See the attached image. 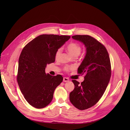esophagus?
<instances>
[{"mask_svg": "<svg viewBox=\"0 0 130 130\" xmlns=\"http://www.w3.org/2000/svg\"><path fill=\"white\" fill-rule=\"evenodd\" d=\"M69 79L68 77H63V82H69Z\"/></svg>", "mask_w": 130, "mask_h": 130, "instance_id": "34e87169", "label": "esophagus"}]
</instances>
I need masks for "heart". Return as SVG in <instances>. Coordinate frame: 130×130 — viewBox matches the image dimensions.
<instances>
[{
    "mask_svg": "<svg viewBox=\"0 0 130 130\" xmlns=\"http://www.w3.org/2000/svg\"><path fill=\"white\" fill-rule=\"evenodd\" d=\"M67 50L68 52L70 53V54L74 56V57H77L78 56L82 50V47L79 44L76 42H71L70 44H69L67 46ZM61 53V48H59L57 49V50L56 51V54H55V58L56 59H58ZM73 67H68L66 66L64 68V70L66 71H68L71 69H72Z\"/></svg>",
    "mask_w": 130,
    "mask_h": 130,
    "instance_id": "1",
    "label": "heart"
}]
</instances>
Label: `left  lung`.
Masks as SVG:
<instances>
[{
	"label": "left lung",
	"instance_id": "left-lung-1",
	"mask_svg": "<svg viewBox=\"0 0 130 130\" xmlns=\"http://www.w3.org/2000/svg\"><path fill=\"white\" fill-rule=\"evenodd\" d=\"M72 38L86 48V56L77 71L86 75L81 84L72 80L74 88L70 93V100L76 108L84 110L95 105L105 93L111 75V62L105 46L93 37L76 35Z\"/></svg>",
	"mask_w": 130,
	"mask_h": 130
}]
</instances>
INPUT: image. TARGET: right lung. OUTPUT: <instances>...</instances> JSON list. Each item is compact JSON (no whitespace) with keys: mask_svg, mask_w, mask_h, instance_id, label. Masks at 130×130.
Segmentation results:
<instances>
[{"mask_svg":"<svg viewBox=\"0 0 130 130\" xmlns=\"http://www.w3.org/2000/svg\"><path fill=\"white\" fill-rule=\"evenodd\" d=\"M70 37L42 35L23 48L19 58L17 80L25 99L32 107L43 108L52 102L63 77L60 74H46L45 69L47 64L55 62L56 51Z\"/></svg>","mask_w":130,"mask_h":130,"instance_id":"obj_1","label":"right lung"}]
</instances>
